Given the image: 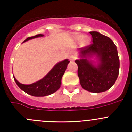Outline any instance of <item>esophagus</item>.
Wrapping results in <instances>:
<instances>
[{"label": "esophagus", "instance_id": "34e87169", "mask_svg": "<svg viewBox=\"0 0 132 132\" xmlns=\"http://www.w3.org/2000/svg\"><path fill=\"white\" fill-rule=\"evenodd\" d=\"M75 59H76L75 55H70V61H71V62H72V61H74Z\"/></svg>", "mask_w": 132, "mask_h": 132}]
</instances>
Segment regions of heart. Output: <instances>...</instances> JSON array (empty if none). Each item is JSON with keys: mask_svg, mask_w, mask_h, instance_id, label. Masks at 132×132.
<instances>
[{"mask_svg": "<svg viewBox=\"0 0 132 132\" xmlns=\"http://www.w3.org/2000/svg\"><path fill=\"white\" fill-rule=\"evenodd\" d=\"M84 38V36L82 35V34H80V35H78L77 36V39H78V40H79V41L83 39ZM89 41H90L89 38H87V37H86V38H85L84 39L83 44H84V45H87V44L89 43Z\"/></svg>", "mask_w": 132, "mask_h": 132, "instance_id": "obj_1", "label": "heart"}]
</instances>
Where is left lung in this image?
Masks as SVG:
<instances>
[{
    "instance_id": "obj_1",
    "label": "left lung",
    "mask_w": 132,
    "mask_h": 132,
    "mask_svg": "<svg viewBox=\"0 0 132 132\" xmlns=\"http://www.w3.org/2000/svg\"><path fill=\"white\" fill-rule=\"evenodd\" d=\"M89 33L93 43L80 48L82 58L75 61L78 76L82 88L91 93H102L115 83L119 75V59L116 46L109 37L96 31ZM91 55H96L99 59L98 66L93 65L86 59Z\"/></svg>"
}]
</instances>
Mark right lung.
<instances>
[{
    "label": "right lung",
    "mask_w": 132,
    "mask_h": 132,
    "mask_svg": "<svg viewBox=\"0 0 132 132\" xmlns=\"http://www.w3.org/2000/svg\"><path fill=\"white\" fill-rule=\"evenodd\" d=\"M43 36V34H39L34 36L28 37L23 42ZM69 62L70 61L68 59L59 62L44 78L32 84H22L17 81L15 77H13L18 87L28 94L34 96H45L55 93L60 88L61 79Z\"/></svg>",
    "instance_id": "right-lung-1"
}]
</instances>
